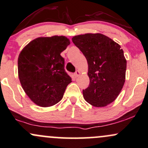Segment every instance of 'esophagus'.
I'll list each match as a JSON object with an SVG mask.
<instances>
[{
	"mask_svg": "<svg viewBox=\"0 0 148 148\" xmlns=\"http://www.w3.org/2000/svg\"><path fill=\"white\" fill-rule=\"evenodd\" d=\"M80 71H76L75 72V73H74V76L75 77H78V75H80Z\"/></svg>",
	"mask_w": 148,
	"mask_h": 148,
	"instance_id": "1",
	"label": "esophagus"
}]
</instances>
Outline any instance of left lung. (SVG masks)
Masks as SVG:
<instances>
[{"mask_svg": "<svg viewBox=\"0 0 148 148\" xmlns=\"http://www.w3.org/2000/svg\"><path fill=\"white\" fill-rule=\"evenodd\" d=\"M73 42L86 58L90 83L83 90L85 101L104 107L120 94L125 80L127 61L120 45L100 33L74 36Z\"/></svg>", "mask_w": 148, "mask_h": 148, "instance_id": "1", "label": "left lung"}]
</instances>
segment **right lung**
<instances>
[{"label": "right lung", "mask_w": 148, "mask_h": 148, "mask_svg": "<svg viewBox=\"0 0 148 148\" xmlns=\"http://www.w3.org/2000/svg\"><path fill=\"white\" fill-rule=\"evenodd\" d=\"M70 41L65 36L38 38L21 52L18 76L30 100L41 107H50L63 98L71 78L65 68L60 53Z\"/></svg>", "instance_id": "obj_1"}]
</instances>
